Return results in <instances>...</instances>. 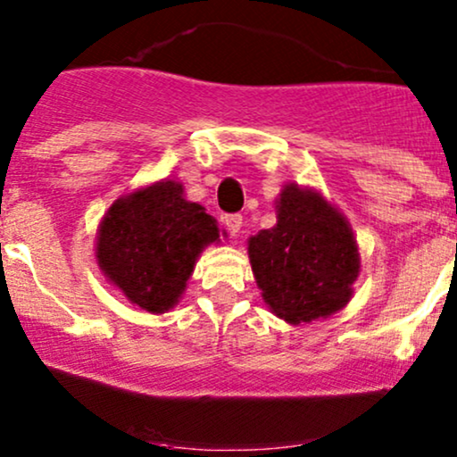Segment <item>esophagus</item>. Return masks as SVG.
<instances>
[{
    "label": "esophagus",
    "instance_id": "obj_1",
    "mask_svg": "<svg viewBox=\"0 0 457 457\" xmlns=\"http://www.w3.org/2000/svg\"><path fill=\"white\" fill-rule=\"evenodd\" d=\"M225 228H228V232L232 236H238L240 232V225H243V217L240 214H228V217L223 219Z\"/></svg>",
    "mask_w": 457,
    "mask_h": 457
}]
</instances>
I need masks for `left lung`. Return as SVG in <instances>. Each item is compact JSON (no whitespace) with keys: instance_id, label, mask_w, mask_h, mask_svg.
<instances>
[{"instance_id":"left-lung-1","label":"left lung","mask_w":457,"mask_h":457,"mask_svg":"<svg viewBox=\"0 0 457 457\" xmlns=\"http://www.w3.org/2000/svg\"><path fill=\"white\" fill-rule=\"evenodd\" d=\"M246 251L262 298L286 322L328 318L353 298L361 269L353 228L313 188L283 187L275 228L251 236Z\"/></svg>"}]
</instances>
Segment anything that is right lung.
Segmentation results:
<instances>
[{
    "label": "right lung",
    "instance_id": "add662e5",
    "mask_svg": "<svg viewBox=\"0 0 457 457\" xmlns=\"http://www.w3.org/2000/svg\"><path fill=\"white\" fill-rule=\"evenodd\" d=\"M212 243H219L214 217L185 199L180 182L161 180L115 199L98 228L96 260L133 305L165 313Z\"/></svg>",
    "mask_w": 457,
    "mask_h": 457
}]
</instances>
